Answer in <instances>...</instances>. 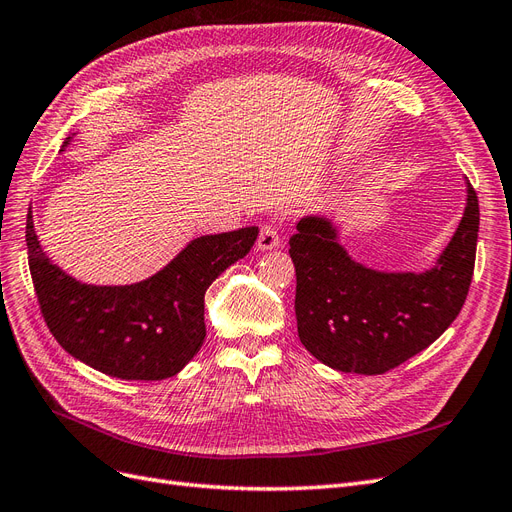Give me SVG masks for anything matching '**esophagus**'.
Segmentation results:
<instances>
[{"mask_svg":"<svg viewBox=\"0 0 512 512\" xmlns=\"http://www.w3.org/2000/svg\"><path fill=\"white\" fill-rule=\"evenodd\" d=\"M256 247L260 252H269V250H275V247H280V232H277V228L271 224L262 226Z\"/></svg>","mask_w":512,"mask_h":512,"instance_id":"esophagus-1","label":"esophagus"}]
</instances>
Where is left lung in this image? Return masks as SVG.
<instances>
[{
  "instance_id": "obj_1",
  "label": "left lung",
  "mask_w": 512,
  "mask_h": 512,
  "mask_svg": "<svg viewBox=\"0 0 512 512\" xmlns=\"http://www.w3.org/2000/svg\"><path fill=\"white\" fill-rule=\"evenodd\" d=\"M478 196L427 271H376L356 262L324 215H305L290 237L301 344L346 374H384L451 327L468 297L478 239Z\"/></svg>"
}]
</instances>
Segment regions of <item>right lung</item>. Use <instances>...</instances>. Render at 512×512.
Returning a JSON list of instances; mask_svg holds the SVG:
<instances>
[{"mask_svg": "<svg viewBox=\"0 0 512 512\" xmlns=\"http://www.w3.org/2000/svg\"><path fill=\"white\" fill-rule=\"evenodd\" d=\"M256 237L258 226L196 237L143 282L94 286L74 280L44 254L32 209L25 235L46 327L74 359L119 380H164L194 359L207 335V288L252 250Z\"/></svg>", "mask_w": 512, "mask_h": 512, "instance_id": "right-lung-1", "label": "right lung"}]
</instances>
